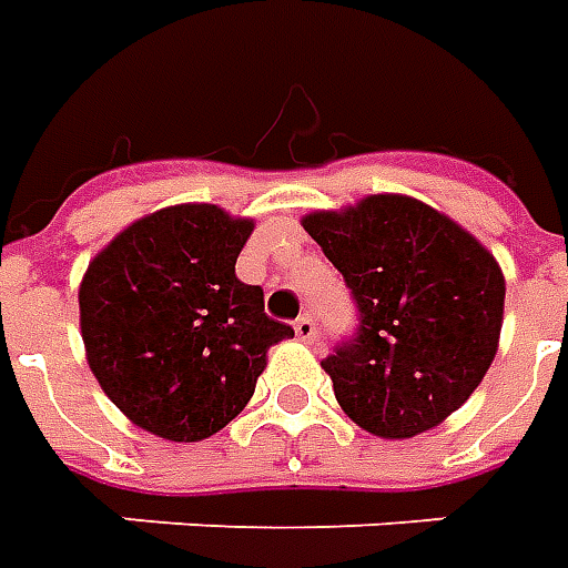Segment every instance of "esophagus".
I'll use <instances>...</instances> for the list:
<instances>
[{
	"label": "esophagus",
	"instance_id": "1",
	"mask_svg": "<svg viewBox=\"0 0 568 568\" xmlns=\"http://www.w3.org/2000/svg\"><path fill=\"white\" fill-rule=\"evenodd\" d=\"M295 334L301 337V341H307V344H313L316 341V334H320V328H316V320L313 316H297L295 320Z\"/></svg>",
	"mask_w": 568,
	"mask_h": 568
}]
</instances>
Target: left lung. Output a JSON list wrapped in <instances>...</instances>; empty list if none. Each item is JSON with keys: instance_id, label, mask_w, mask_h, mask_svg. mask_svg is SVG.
<instances>
[{"instance_id": "1", "label": "left lung", "mask_w": 568, "mask_h": 568, "mask_svg": "<svg viewBox=\"0 0 568 568\" xmlns=\"http://www.w3.org/2000/svg\"><path fill=\"white\" fill-rule=\"evenodd\" d=\"M304 231L356 304V334L322 358L346 417L381 438H414L465 405L493 365L505 310L487 248L398 194L313 212Z\"/></svg>"}]
</instances>
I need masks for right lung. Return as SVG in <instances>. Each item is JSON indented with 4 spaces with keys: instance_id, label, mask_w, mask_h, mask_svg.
<instances>
[{
    "instance_id": "right-lung-1",
    "label": "right lung",
    "mask_w": 568,
    "mask_h": 568,
    "mask_svg": "<svg viewBox=\"0 0 568 568\" xmlns=\"http://www.w3.org/2000/svg\"><path fill=\"white\" fill-rule=\"evenodd\" d=\"M252 234L210 203L151 212L109 243L81 280V337L103 393L166 440L215 435L248 405L267 349L295 337L236 280Z\"/></svg>"
}]
</instances>
